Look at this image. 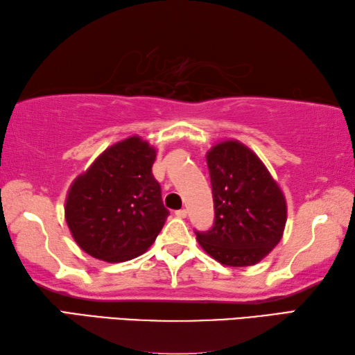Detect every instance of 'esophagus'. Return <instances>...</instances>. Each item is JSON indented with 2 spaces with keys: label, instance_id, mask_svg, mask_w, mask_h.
Returning <instances> with one entry per match:
<instances>
[{
  "label": "esophagus",
  "instance_id": "34e87169",
  "mask_svg": "<svg viewBox=\"0 0 355 355\" xmlns=\"http://www.w3.org/2000/svg\"><path fill=\"white\" fill-rule=\"evenodd\" d=\"M175 215H177L178 218H186L187 217V211L186 209H180V211L175 212Z\"/></svg>",
  "mask_w": 355,
  "mask_h": 355
}]
</instances>
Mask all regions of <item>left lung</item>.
Wrapping results in <instances>:
<instances>
[{"instance_id": "left-lung-1", "label": "left lung", "mask_w": 355, "mask_h": 355, "mask_svg": "<svg viewBox=\"0 0 355 355\" xmlns=\"http://www.w3.org/2000/svg\"><path fill=\"white\" fill-rule=\"evenodd\" d=\"M206 162L215 220L209 231H196L197 240L221 265L252 266L282 240L286 200L261 159L237 140L215 144Z\"/></svg>"}]
</instances>
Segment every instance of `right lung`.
<instances>
[{
	"label": "right lung",
	"instance_id": "right-lung-1",
	"mask_svg": "<svg viewBox=\"0 0 355 355\" xmlns=\"http://www.w3.org/2000/svg\"><path fill=\"white\" fill-rule=\"evenodd\" d=\"M157 150L140 137L110 146L75 178L66 198L73 240L95 259L118 263L141 255L169 211L152 175Z\"/></svg>",
	"mask_w": 355,
	"mask_h": 355
}]
</instances>
